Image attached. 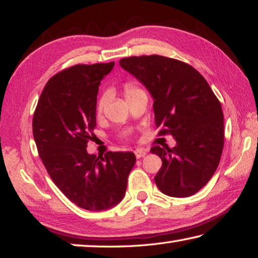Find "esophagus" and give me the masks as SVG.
I'll use <instances>...</instances> for the list:
<instances>
[{"label":"esophagus","mask_w":258,"mask_h":258,"mask_svg":"<svg viewBox=\"0 0 258 258\" xmlns=\"http://www.w3.org/2000/svg\"><path fill=\"white\" fill-rule=\"evenodd\" d=\"M134 154H135V157H137L138 159H140V158H142V157H145L147 155V151L143 150V149H137L134 151Z\"/></svg>","instance_id":"1"}]
</instances>
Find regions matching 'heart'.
Masks as SVG:
<instances>
[{"instance_id": "b5f03b06", "label": "heart", "mask_w": 258, "mask_h": 258, "mask_svg": "<svg viewBox=\"0 0 258 258\" xmlns=\"http://www.w3.org/2000/svg\"><path fill=\"white\" fill-rule=\"evenodd\" d=\"M125 97L126 99H128L131 97H133L134 94H137L139 92H141V90L139 89V87L134 86L133 84H126L125 85ZM108 100H109V94L108 93H103L100 99L98 100V103H97V113H101L103 111L104 107L107 106L108 103Z\"/></svg>"}]
</instances>
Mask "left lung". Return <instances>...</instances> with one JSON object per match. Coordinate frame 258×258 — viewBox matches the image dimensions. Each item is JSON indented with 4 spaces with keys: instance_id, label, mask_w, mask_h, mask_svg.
I'll return each mask as SVG.
<instances>
[{
    "instance_id": "left-lung-1",
    "label": "left lung",
    "mask_w": 258,
    "mask_h": 258,
    "mask_svg": "<svg viewBox=\"0 0 258 258\" xmlns=\"http://www.w3.org/2000/svg\"><path fill=\"white\" fill-rule=\"evenodd\" d=\"M120 67L143 84L154 99L159 134L169 133L176 146L151 148L163 166L155 182L163 194L185 198L211 180L224 145L221 103L207 81L190 64L163 55L130 56Z\"/></svg>"
}]
</instances>
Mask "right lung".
Wrapping results in <instances>:
<instances>
[{
    "label": "right lung",
    "mask_w": 258,
    "mask_h": 258,
    "mask_svg": "<svg viewBox=\"0 0 258 258\" xmlns=\"http://www.w3.org/2000/svg\"><path fill=\"white\" fill-rule=\"evenodd\" d=\"M115 62L76 64L46 83L33 118L38 154L52 181L78 207L101 212L123 200L133 152L86 151L97 124V95Z\"/></svg>",
    "instance_id": "1"
}]
</instances>
